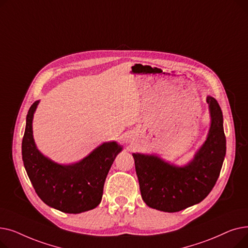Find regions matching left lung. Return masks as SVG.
<instances>
[{"label": "left lung", "instance_id": "left-lung-1", "mask_svg": "<svg viewBox=\"0 0 248 248\" xmlns=\"http://www.w3.org/2000/svg\"><path fill=\"white\" fill-rule=\"evenodd\" d=\"M211 126L207 140L185 167L168 164L155 155L134 154L141 198L164 212H178L200 203L211 192L226 154L223 115L217 100L207 97Z\"/></svg>", "mask_w": 248, "mask_h": 248}]
</instances>
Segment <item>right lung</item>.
Masks as SVG:
<instances>
[{"label":"right lung","instance_id":"add662e5","mask_svg":"<svg viewBox=\"0 0 248 248\" xmlns=\"http://www.w3.org/2000/svg\"><path fill=\"white\" fill-rule=\"evenodd\" d=\"M35 101L27 114L22 140V158L26 172L45 204L65 212L77 214L93 209L101 201L103 186L109 169L122 151L115 141L103 142L80 162L58 165L39 152L33 139Z\"/></svg>","mask_w":248,"mask_h":248}]
</instances>
